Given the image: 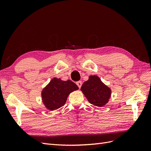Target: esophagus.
I'll return each mask as SVG.
<instances>
[{
  "mask_svg": "<svg viewBox=\"0 0 151 151\" xmlns=\"http://www.w3.org/2000/svg\"><path fill=\"white\" fill-rule=\"evenodd\" d=\"M76 84H77V86H78L79 88L80 89L81 88V86H82V82L81 81H77V83H76Z\"/></svg>",
  "mask_w": 151,
  "mask_h": 151,
  "instance_id": "1",
  "label": "esophagus"
}]
</instances>
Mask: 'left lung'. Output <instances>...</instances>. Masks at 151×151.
Segmentation results:
<instances>
[{"label": "left lung", "mask_w": 151, "mask_h": 151, "mask_svg": "<svg viewBox=\"0 0 151 151\" xmlns=\"http://www.w3.org/2000/svg\"><path fill=\"white\" fill-rule=\"evenodd\" d=\"M81 90L91 104L99 107L106 104L111 96V89L96 76H89V80L82 85Z\"/></svg>", "instance_id": "left-lung-1"}]
</instances>
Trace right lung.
Returning <instances> with one entry per match:
<instances>
[{
  "instance_id": "1",
  "label": "right lung",
  "mask_w": 151,
  "mask_h": 151,
  "mask_svg": "<svg viewBox=\"0 0 151 151\" xmlns=\"http://www.w3.org/2000/svg\"><path fill=\"white\" fill-rule=\"evenodd\" d=\"M79 89L70 80L63 81L53 78L42 93L43 102L50 110H55L65 104L68 94Z\"/></svg>"
}]
</instances>
